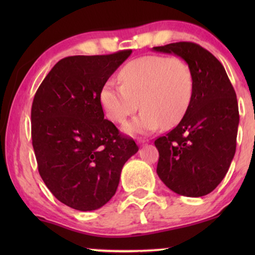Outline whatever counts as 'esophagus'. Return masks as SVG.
I'll use <instances>...</instances> for the list:
<instances>
[{
	"mask_svg": "<svg viewBox=\"0 0 255 255\" xmlns=\"http://www.w3.org/2000/svg\"><path fill=\"white\" fill-rule=\"evenodd\" d=\"M147 142H148V140H139L138 144L139 145H144V144H147Z\"/></svg>",
	"mask_w": 255,
	"mask_h": 255,
	"instance_id": "esophagus-1",
	"label": "esophagus"
}]
</instances>
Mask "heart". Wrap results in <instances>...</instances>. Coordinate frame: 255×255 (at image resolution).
I'll use <instances>...</instances> for the list:
<instances>
[{
    "label": "heart",
    "instance_id": "1",
    "mask_svg": "<svg viewBox=\"0 0 255 255\" xmlns=\"http://www.w3.org/2000/svg\"><path fill=\"white\" fill-rule=\"evenodd\" d=\"M122 86L107 82L100 101L107 116L124 123L139 109L140 115L124 127L128 134L151 133L180 123L193 97V72L182 58L148 55L128 62L120 72Z\"/></svg>",
    "mask_w": 255,
    "mask_h": 255
}]
</instances>
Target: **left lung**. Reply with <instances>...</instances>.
<instances>
[{
  "mask_svg": "<svg viewBox=\"0 0 255 255\" xmlns=\"http://www.w3.org/2000/svg\"><path fill=\"white\" fill-rule=\"evenodd\" d=\"M153 51L184 59L193 72V97L176 128L154 141L156 173L174 193L210 194L228 173L236 153L239 110L224 67L200 45L180 41Z\"/></svg>",
  "mask_w": 255,
  "mask_h": 255,
  "instance_id": "1",
  "label": "left lung"
}]
</instances>
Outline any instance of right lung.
<instances>
[{
    "label": "right lung",
    "mask_w": 255,
    "mask_h": 255,
    "mask_svg": "<svg viewBox=\"0 0 255 255\" xmlns=\"http://www.w3.org/2000/svg\"><path fill=\"white\" fill-rule=\"evenodd\" d=\"M131 53L61 59L34 95L31 137L38 170L55 198L75 210L108 203L124 163L139 149L104 120L100 101L108 79Z\"/></svg>",
    "instance_id": "right-lung-1"
}]
</instances>
